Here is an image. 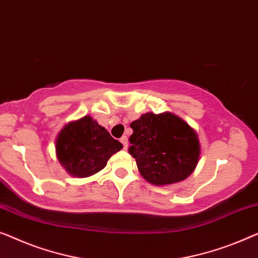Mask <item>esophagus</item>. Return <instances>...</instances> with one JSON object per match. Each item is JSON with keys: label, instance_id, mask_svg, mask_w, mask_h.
Returning a JSON list of instances; mask_svg holds the SVG:
<instances>
[{"label": "esophagus", "instance_id": "34e87169", "mask_svg": "<svg viewBox=\"0 0 258 258\" xmlns=\"http://www.w3.org/2000/svg\"><path fill=\"white\" fill-rule=\"evenodd\" d=\"M121 143L123 144V148H124L126 150V149H128V140H126L125 136L121 138Z\"/></svg>", "mask_w": 258, "mask_h": 258}]
</instances>
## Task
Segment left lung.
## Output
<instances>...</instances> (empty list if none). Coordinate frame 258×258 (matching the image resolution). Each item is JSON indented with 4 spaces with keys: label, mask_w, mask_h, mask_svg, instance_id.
I'll use <instances>...</instances> for the list:
<instances>
[{
    "label": "left lung",
    "mask_w": 258,
    "mask_h": 258,
    "mask_svg": "<svg viewBox=\"0 0 258 258\" xmlns=\"http://www.w3.org/2000/svg\"><path fill=\"white\" fill-rule=\"evenodd\" d=\"M129 154L145 180L156 186L182 181L200 158L198 134L188 123L169 111L147 113L132 124Z\"/></svg>",
    "instance_id": "left-lung-1"
}]
</instances>
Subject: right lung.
<instances>
[{
    "mask_svg": "<svg viewBox=\"0 0 258 258\" xmlns=\"http://www.w3.org/2000/svg\"><path fill=\"white\" fill-rule=\"evenodd\" d=\"M123 148L121 142L89 115L69 122L55 138V155L70 175L86 178L98 173Z\"/></svg>",
    "mask_w": 258,
    "mask_h": 258,
    "instance_id": "add662e5",
    "label": "right lung"
}]
</instances>
